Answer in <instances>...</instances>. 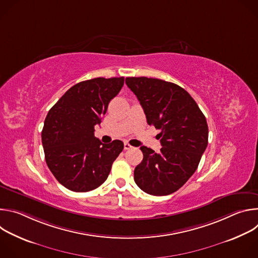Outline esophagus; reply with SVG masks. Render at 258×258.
I'll list each match as a JSON object with an SVG mask.
<instances>
[{
    "mask_svg": "<svg viewBox=\"0 0 258 258\" xmlns=\"http://www.w3.org/2000/svg\"><path fill=\"white\" fill-rule=\"evenodd\" d=\"M123 146H124V150H130L131 148H133V147H132L127 142H124Z\"/></svg>",
    "mask_w": 258,
    "mask_h": 258,
    "instance_id": "34e87169",
    "label": "esophagus"
}]
</instances>
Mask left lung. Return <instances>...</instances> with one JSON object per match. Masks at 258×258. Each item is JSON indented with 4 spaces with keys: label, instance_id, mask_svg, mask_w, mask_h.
I'll list each match as a JSON object with an SVG mask.
<instances>
[{
    "label": "left lung",
    "instance_id": "left-lung-1",
    "mask_svg": "<svg viewBox=\"0 0 258 258\" xmlns=\"http://www.w3.org/2000/svg\"><path fill=\"white\" fill-rule=\"evenodd\" d=\"M147 122L160 130L159 153L141 147L142 162L134 175L138 187L154 196L177 191L196 171L208 144L206 118L195 100L179 86L158 79L126 78Z\"/></svg>",
    "mask_w": 258,
    "mask_h": 258
}]
</instances>
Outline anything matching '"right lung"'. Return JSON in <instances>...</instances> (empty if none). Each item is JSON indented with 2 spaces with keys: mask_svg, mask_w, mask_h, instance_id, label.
Masks as SVG:
<instances>
[{
  "mask_svg": "<svg viewBox=\"0 0 258 258\" xmlns=\"http://www.w3.org/2000/svg\"><path fill=\"white\" fill-rule=\"evenodd\" d=\"M124 78H97L71 87L50 109L42 142L47 165L62 186L73 192L92 191L107 179L123 150L115 140L95 137L108 104L121 90Z\"/></svg>",
  "mask_w": 258,
  "mask_h": 258,
  "instance_id": "obj_1",
  "label": "right lung"
}]
</instances>
